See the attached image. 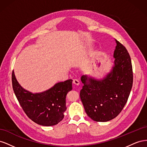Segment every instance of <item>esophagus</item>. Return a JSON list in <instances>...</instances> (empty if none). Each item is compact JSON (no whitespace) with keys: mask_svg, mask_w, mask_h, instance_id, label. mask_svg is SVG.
<instances>
[{"mask_svg":"<svg viewBox=\"0 0 147 147\" xmlns=\"http://www.w3.org/2000/svg\"><path fill=\"white\" fill-rule=\"evenodd\" d=\"M73 83L74 84H75V85H77V86L80 85V82L77 79H74L73 80Z\"/></svg>","mask_w":147,"mask_h":147,"instance_id":"esophagus-1","label":"esophagus"}]
</instances>
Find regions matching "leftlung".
I'll return each instance as SVG.
<instances>
[{
    "label": "left lung",
    "mask_w": 147,
    "mask_h": 147,
    "mask_svg": "<svg viewBox=\"0 0 147 147\" xmlns=\"http://www.w3.org/2000/svg\"><path fill=\"white\" fill-rule=\"evenodd\" d=\"M113 65L110 72L100 79L83 75V84L80 92L88 116L97 122H106L117 117L129 96L133 73L129 55L116 39Z\"/></svg>",
    "instance_id": "left-lung-1"
}]
</instances>
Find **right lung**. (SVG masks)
<instances>
[{
  "instance_id": "1",
  "label": "right lung",
  "mask_w": 147,
  "mask_h": 147,
  "mask_svg": "<svg viewBox=\"0 0 147 147\" xmlns=\"http://www.w3.org/2000/svg\"><path fill=\"white\" fill-rule=\"evenodd\" d=\"M13 89L20 105L27 116L35 123L44 126L58 124L67 109L65 98L72 90V80L56 83L42 92L33 93L25 90L12 72Z\"/></svg>"
}]
</instances>
